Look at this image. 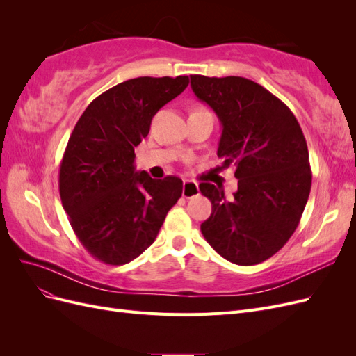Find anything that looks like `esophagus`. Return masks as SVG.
<instances>
[{
	"label": "esophagus",
	"mask_w": 356,
	"mask_h": 356,
	"mask_svg": "<svg viewBox=\"0 0 356 356\" xmlns=\"http://www.w3.org/2000/svg\"><path fill=\"white\" fill-rule=\"evenodd\" d=\"M199 193V186L196 181H191V179H186L184 181V186H182V197L190 199L193 196H196Z\"/></svg>",
	"instance_id": "34e87169"
}]
</instances>
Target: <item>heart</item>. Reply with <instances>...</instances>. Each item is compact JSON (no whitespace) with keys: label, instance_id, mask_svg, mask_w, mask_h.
Here are the masks:
<instances>
[{"label":"heart","instance_id":"b5f03b06","mask_svg":"<svg viewBox=\"0 0 356 356\" xmlns=\"http://www.w3.org/2000/svg\"><path fill=\"white\" fill-rule=\"evenodd\" d=\"M195 111H204L203 108H197V110H195Z\"/></svg>","mask_w":356,"mask_h":356}]
</instances>
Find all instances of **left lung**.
<instances>
[{
  "label": "left lung",
  "mask_w": 356,
  "mask_h": 356,
  "mask_svg": "<svg viewBox=\"0 0 356 356\" xmlns=\"http://www.w3.org/2000/svg\"><path fill=\"white\" fill-rule=\"evenodd\" d=\"M190 79L195 95L220 118L217 154L238 178L232 199L221 186L200 182L212 203L202 234L225 260L258 264L288 242L307 203L312 170L305 135L288 106L252 80Z\"/></svg>",
  "instance_id": "8db88e82"
}]
</instances>
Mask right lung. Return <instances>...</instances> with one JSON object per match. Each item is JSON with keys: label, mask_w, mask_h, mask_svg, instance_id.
I'll use <instances>...</instances> for the list:
<instances>
[{"label": "right lung", "mask_w": 356, "mask_h": 356, "mask_svg": "<svg viewBox=\"0 0 356 356\" xmlns=\"http://www.w3.org/2000/svg\"><path fill=\"white\" fill-rule=\"evenodd\" d=\"M188 86L179 77H138L93 99L75 124L59 169L62 207L81 245L120 266L152 245L182 195L178 177L135 170V148L154 114Z\"/></svg>", "instance_id": "1"}]
</instances>
